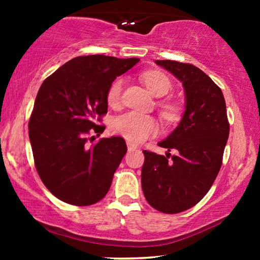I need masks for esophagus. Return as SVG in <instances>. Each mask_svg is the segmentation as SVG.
Listing matches in <instances>:
<instances>
[{"mask_svg": "<svg viewBox=\"0 0 260 260\" xmlns=\"http://www.w3.org/2000/svg\"><path fill=\"white\" fill-rule=\"evenodd\" d=\"M126 145H127V150H129V151H135L137 149V145L131 143V142H127Z\"/></svg>", "mask_w": 260, "mask_h": 260, "instance_id": "esophagus-1", "label": "esophagus"}]
</instances>
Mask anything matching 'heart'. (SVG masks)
Returning a JSON list of instances; mask_svg holds the SVG:
<instances>
[{"instance_id":"1","label":"heart","mask_w":260,"mask_h":260,"mask_svg":"<svg viewBox=\"0 0 260 260\" xmlns=\"http://www.w3.org/2000/svg\"><path fill=\"white\" fill-rule=\"evenodd\" d=\"M145 86L155 97H163L172 90V81L161 72H147L142 76ZM124 80L123 78H116L110 84L106 93V102L111 108H117L122 99ZM159 115L167 124H174L180 119V106L173 102H161L158 104ZM112 131L119 135L131 143H140L147 138L155 136L158 131V124L152 116L143 115L135 111H129L117 116L112 122Z\"/></svg>"}]
</instances>
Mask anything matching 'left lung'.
I'll return each instance as SVG.
<instances>
[{"label": "left lung", "instance_id": "1", "mask_svg": "<svg viewBox=\"0 0 260 260\" xmlns=\"http://www.w3.org/2000/svg\"><path fill=\"white\" fill-rule=\"evenodd\" d=\"M155 62L182 83L186 110L176 129L158 143L168 149L166 156L143 150L142 189L151 207L176 214L197 205L212 187L221 168L230 123L222 91L207 74L191 63Z\"/></svg>", "mask_w": 260, "mask_h": 260}]
</instances>
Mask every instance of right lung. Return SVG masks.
<instances>
[{
	"mask_svg": "<svg viewBox=\"0 0 260 260\" xmlns=\"http://www.w3.org/2000/svg\"><path fill=\"white\" fill-rule=\"evenodd\" d=\"M140 61L102 54L77 56L59 67L40 86L29 124L35 168L51 193L66 204L90 206L101 201L126 154L122 137L88 136L108 112L110 84ZM90 140H94L92 136Z\"/></svg>",
	"mask_w": 260,
	"mask_h": 260,
	"instance_id": "right-lung-1",
	"label": "right lung"
}]
</instances>
